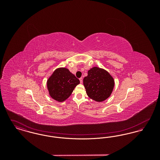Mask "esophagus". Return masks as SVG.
<instances>
[{"label": "esophagus", "mask_w": 160, "mask_h": 160, "mask_svg": "<svg viewBox=\"0 0 160 160\" xmlns=\"http://www.w3.org/2000/svg\"><path fill=\"white\" fill-rule=\"evenodd\" d=\"M79 80H80V83H83V78L81 77V78H79Z\"/></svg>", "instance_id": "34e87169"}]
</instances>
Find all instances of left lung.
<instances>
[{"mask_svg": "<svg viewBox=\"0 0 160 160\" xmlns=\"http://www.w3.org/2000/svg\"><path fill=\"white\" fill-rule=\"evenodd\" d=\"M83 84L89 98L98 102L108 98L114 87V80L103 69L93 67L88 71L83 79Z\"/></svg>", "mask_w": 160, "mask_h": 160, "instance_id": "8db88e82", "label": "left lung"}]
</instances>
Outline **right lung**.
Here are the masks:
<instances>
[{"mask_svg":"<svg viewBox=\"0 0 160 160\" xmlns=\"http://www.w3.org/2000/svg\"><path fill=\"white\" fill-rule=\"evenodd\" d=\"M80 80L68 69L58 68L54 71L47 81L50 95L54 99L62 102L71 95Z\"/></svg>","mask_w":160,"mask_h":160,"instance_id":"1","label":"right lung"}]
</instances>
